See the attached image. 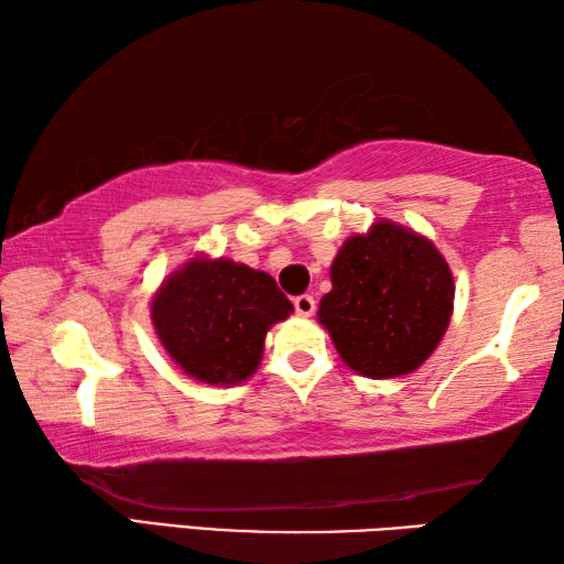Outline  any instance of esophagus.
<instances>
[{
	"label": "esophagus",
	"instance_id": "1",
	"mask_svg": "<svg viewBox=\"0 0 564 564\" xmlns=\"http://www.w3.org/2000/svg\"><path fill=\"white\" fill-rule=\"evenodd\" d=\"M293 305H295V313H299L301 318H308V316H313V311H316V301H313V295H308V293L299 295V299L293 301Z\"/></svg>",
	"mask_w": 564,
	"mask_h": 564
}]
</instances>
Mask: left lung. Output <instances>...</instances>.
<instances>
[{
  "label": "left lung",
  "instance_id": "left-lung-1",
  "mask_svg": "<svg viewBox=\"0 0 564 564\" xmlns=\"http://www.w3.org/2000/svg\"><path fill=\"white\" fill-rule=\"evenodd\" d=\"M330 283L318 323L358 376L413 373L451 326V265L431 238L388 218L346 238L330 263Z\"/></svg>",
  "mask_w": 564,
  "mask_h": 564
}]
</instances>
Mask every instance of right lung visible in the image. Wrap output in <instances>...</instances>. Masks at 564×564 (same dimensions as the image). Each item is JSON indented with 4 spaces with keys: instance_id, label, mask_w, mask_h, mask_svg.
<instances>
[{
    "instance_id": "add662e5",
    "label": "right lung",
    "mask_w": 564,
    "mask_h": 564,
    "mask_svg": "<svg viewBox=\"0 0 564 564\" xmlns=\"http://www.w3.org/2000/svg\"><path fill=\"white\" fill-rule=\"evenodd\" d=\"M293 313L269 273L196 253L151 299V323L169 358L208 386H236L261 366L265 333Z\"/></svg>"
}]
</instances>
